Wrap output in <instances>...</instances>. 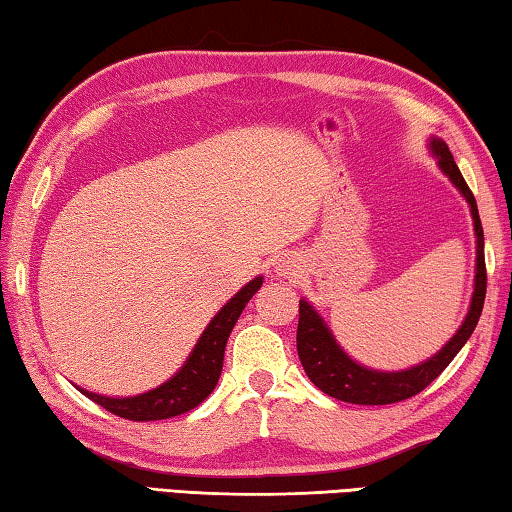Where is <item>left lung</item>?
<instances>
[{"label": "left lung", "mask_w": 512, "mask_h": 512, "mask_svg": "<svg viewBox=\"0 0 512 512\" xmlns=\"http://www.w3.org/2000/svg\"><path fill=\"white\" fill-rule=\"evenodd\" d=\"M432 150L438 157V166H441L443 173L452 179V184L459 188L472 209L474 233H477V276H474L470 312L468 317H465L463 326L456 330V335L443 346V351H438L434 357H429L427 362L411 366L407 371L382 373L364 369V366L353 362L351 357L339 348L335 337L330 335V330L326 328L324 319L317 315V310L312 308L306 299L299 301L297 351L303 364V371L308 373L312 384H317L321 391L337 400L353 402V405H393V402L414 398L416 393L429 387V384L447 369V364L454 360L456 353L461 351L463 344L468 342L470 335L474 333V328H477L488 285L486 256H483V227L477 200H474L470 186L465 184L461 170L456 166L450 148L445 146V141L434 139Z\"/></svg>", "instance_id": "left-lung-1"}]
</instances>
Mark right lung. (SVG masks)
<instances>
[{
	"mask_svg": "<svg viewBox=\"0 0 512 512\" xmlns=\"http://www.w3.org/2000/svg\"><path fill=\"white\" fill-rule=\"evenodd\" d=\"M261 285V276L249 281L245 288H242L236 297L211 319V324L206 326L202 337L197 339V344L186 364L173 375V378L161 384V387L134 398H105L83 389H80V393L96 402V405L110 411V414L125 420H134V423L173 418L195 409L215 389V384H218L227 339L233 326H236L240 312L245 310L249 299L254 297Z\"/></svg>",
	"mask_w": 512,
	"mask_h": 512,
	"instance_id": "add662e5",
	"label": "right lung"
}]
</instances>
